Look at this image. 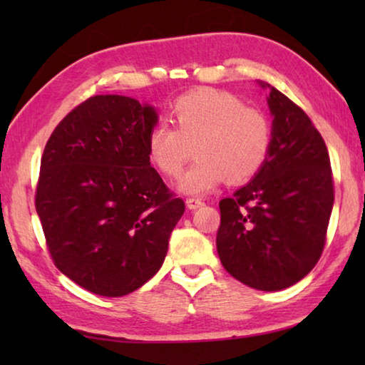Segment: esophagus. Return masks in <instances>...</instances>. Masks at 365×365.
<instances>
[{
	"label": "esophagus",
	"mask_w": 365,
	"mask_h": 365,
	"mask_svg": "<svg viewBox=\"0 0 365 365\" xmlns=\"http://www.w3.org/2000/svg\"><path fill=\"white\" fill-rule=\"evenodd\" d=\"M202 205H205V202H202L201 197H188V200H187V207L188 209H197Z\"/></svg>",
	"instance_id": "esophagus-1"
}]
</instances>
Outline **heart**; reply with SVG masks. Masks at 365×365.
Wrapping results in <instances>:
<instances>
[{
	"label": "heart",
	"mask_w": 365,
	"mask_h": 365,
	"mask_svg": "<svg viewBox=\"0 0 365 365\" xmlns=\"http://www.w3.org/2000/svg\"><path fill=\"white\" fill-rule=\"evenodd\" d=\"M170 119L175 128L156 123L148 132L146 151L168 177L180 174L195 151L196 160L178 180L183 193H207L224 178L233 185L250 180L270 150L267 117L227 91L201 88L183 95L172 104Z\"/></svg>",
	"instance_id": "b5f03b06"
}]
</instances>
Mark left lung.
Returning a JSON list of instances; mask_svg holds the SVG:
<instances>
[{
    "instance_id": "left-lung-1",
    "label": "left lung",
    "mask_w": 365,
    "mask_h": 365,
    "mask_svg": "<svg viewBox=\"0 0 365 365\" xmlns=\"http://www.w3.org/2000/svg\"><path fill=\"white\" fill-rule=\"evenodd\" d=\"M270 150L255 178L219 202L217 252L235 279L262 292L299 282L322 255L333 200L330 158L307 114L267 83Z\"/></svg>"
}]
</instances>
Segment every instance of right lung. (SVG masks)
I'll return each mask as SVG.
<instances>
[{"instance_id": "right-lung-1", "label": "right lung", "mask_w": 365, "mask_h": 365, "mask_svg": "<svg viewBox=\"0 0 365 365\" xmlns=\"http://www.w3.org/2000/svg\"><path fill=\"white\" fill-rule=\"evenodd\" d=\"M150 104L96 95L49 137L35 193L54 265L88 292L117 298L156 275L185 202L151 168Z\"/></svg>"}]
</instances>
